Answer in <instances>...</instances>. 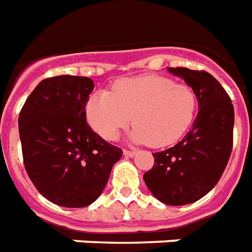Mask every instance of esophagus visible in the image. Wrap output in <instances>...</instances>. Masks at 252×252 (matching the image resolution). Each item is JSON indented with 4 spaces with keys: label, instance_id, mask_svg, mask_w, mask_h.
I'll use <instances>...</instances> for the list:
<instances>
[{
    "label": "esophagus",
    "instance_id": "esophagus-1",
    "mask_svg": "<svg viewBox=\"0 0 252 252\" xmlns=\"http://www.w3.org/2000/svg\"><path fill=\"white\" fill-rule=\"evenodd\" d=\"M124 155L128 156V158H132V156H135L136 151H129V150H124Z\"/></svg>",
    "mask_w": 252,
    "mask_h": 252
}]
</instances>
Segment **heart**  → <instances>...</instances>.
<instances>
[{
	"label": "heart",
	"mask_w": 252,
	"mask_h": 252,
	"mask_svg": "<svg viewBox=\"0 0 252 252\" xmlns=\"http://www.w3.org/2000/svg\"><path fill=\"white\" fill-rule=\"evenodd\" d=\"M196 108V93L187 84L163 76H141L117 81L111 92L92 94L87 102V116L105 140H116L121 129L133 121L132 139L160 148L187 133Z\"/></svg>",
	"instance_id": "b5f03b06"
}]
</instances>
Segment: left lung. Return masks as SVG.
Listing matches in <instances>:
<instances>
[{"instance_id":"1","label":"left lung","mask_w":252,"mask_h":252,"mask_svg":"<svg viewBox=\"0 0 252 252\" xmlns=\"http://www.w3.org/2000/svg\"><path fill=\"white\" fill-rule=\"evenodd\" d=\"M195 91L196 120L182 141L155 152L152 169L143 175L156 199L168 206L199 200L219 182L232 151L234 105L218 80L204 70L168 68Z\"/></svg>"}]
</instances>
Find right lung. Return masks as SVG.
Listing matches in <instances>:
<instances>
[{
    "mask_svg": "<svg viewBox=\"0 0 252 252\" xmlns=\"http://www.w3.org/2000/svg\"><path fill=\"white\" fill-rule=\"evenodd\" d=\"M93 88L89 77H49L37 85L20 112L28 176L57 206L80 208L94 202L123 156L87 123L85 107Z\"/></svg>",
    "mask_w": 252,
    "mask_h": 252,
    "instance_id": "obj_1",
    "label": "right lung"
}]
</instances>
